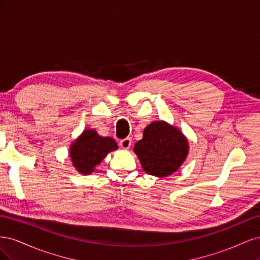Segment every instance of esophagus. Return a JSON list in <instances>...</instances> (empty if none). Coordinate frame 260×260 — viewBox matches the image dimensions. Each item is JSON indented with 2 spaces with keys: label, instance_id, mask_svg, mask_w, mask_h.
<instances>
[{
  "label": "esophagus",
  "instance_id": "34e87169",
  "mask_svg": "<svg viewBox=\"0 0 260 260\" xmlns=\"http://www.w3.org/2000/svg\"><path fill=\"white\" fill-rule=\"evenodd\" d=\"M119 145L124 148V149H128L131 146V139L130 138H125L119 141Z\"/></svg>",
  "mask_w": 260,
  "mask_h": 260
}]
</instances>
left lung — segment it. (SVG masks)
Segmentation results:
<instances>
[{"mask_svg":"<svg viewBox=\"0 0 260 260\" xmlns=\"http://www.w3.org/2000/svg\"><path fill=\"white\" fill-rule=\"evenodd\" d=\"M188 144L177 128L164 121H154L144 129L143 138L135 145L141 165L148 175L167 177L186 158Z\"/></svg>","mask_w":260,"mask_h":260,"instance_id":"8db88e82","label":"left lung"}]
</instances>
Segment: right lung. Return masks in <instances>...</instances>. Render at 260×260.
Returning <instances> with one entry per match:
<instances>
[{
    "label": "right lung",
    "mask_w": 260,
    "mask_h": 260,
    "mask_svg": "<svg viewBox=\"0 0 260 260\" xmlns=\"http://www.w3.org/2000/svg\"><path fill=\"white\" fill-rule=\"evenodd\" d=\"M117 147L114 139L100 137L94 130H85L70 147V158L78 171L89 175L109 152Z\"/></svg>",
    "instance_id": "add662e5"
}]
</instances>
